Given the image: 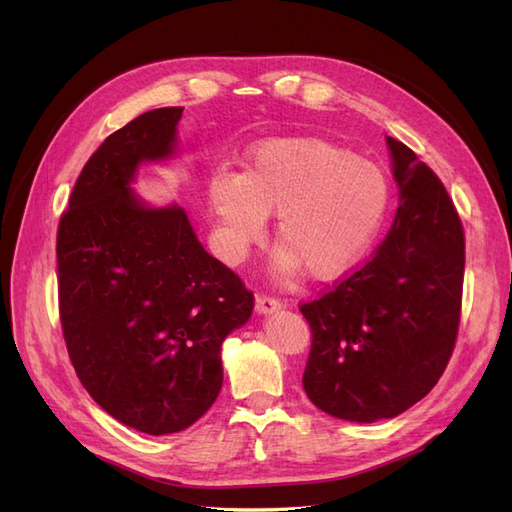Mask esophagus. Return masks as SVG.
<instances>
[{"mask_svg": "<svg viewBox=\"0 0 512 512\" xmlns=\"http://www.w3.org/2000/svg\"><path fill=\"white\" fill-rule=\"evenodd\" d=\"M277 309H282L280 301L273 299V297H265V294H258V297H256V312L260 316L273 314V312H277Z\"/></svg>", "mask_w": 512, "mask_h": 512, "instance_id": "1", "label": "esophagus"}]
</instances>
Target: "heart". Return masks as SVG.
<instances>
[{"instance_id": "heart-1", "label": "heart", "mask_w": 512, "mask_h": 512, "mask_svg": "<svg viewBox=\"0 0 512 512\" xmlns=\"http://www.w3.org/2000/svg\"><path fill=\"white\" fill-rule=\"evenodd\" d=\"M384 170L324 138H277L245 156L243 173L213 170L207 205L218 220L220 250L239 262L275 215L269 271L290 280L301 269L312 280H335L356 265L376 239L389 209Z\"/></svg>"}]
</instances>
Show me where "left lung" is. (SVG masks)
Returning <instances> with one entry per match:
<instances>
[{"label": "left lung", "instance_id": "left-lung-1", "mask_svg": "<svg viewBox=\"0 0 512 512\" xmlns=\"http://www.w3.org/2000/svg\"><path fill=\"white\" fill-rule=\"evenodd\" d=\"M399 190L374 258L301 305L312 327L303 389L335 418L376 423L421 401L455 348L463 288V228L442 181L386 136Z\"/></svg>", "mask_w": 512, "mask_h": 512}]
</instances>
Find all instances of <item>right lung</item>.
Segmentation results:
<instances>
[{
    "mask_svg": "<svg viewBox=\"0 0 512 512\" xmlns=\"http://www.w3.org/2000/svg\"><path fill=\"white\" fill-rule=\"evenodd\" d=\"M181 113L156 108L108 136L57 232L59 314L76 376L104 412L149 436L188 429L213 406L222 342L254 309L183 207L134 192L143 164L177 158Z\"/></svg>",
    "mask_w": 512,
    "mask_h": 512,
    "instance_id": "add662e5",
    "label": "right lung"
}]
</instances>
